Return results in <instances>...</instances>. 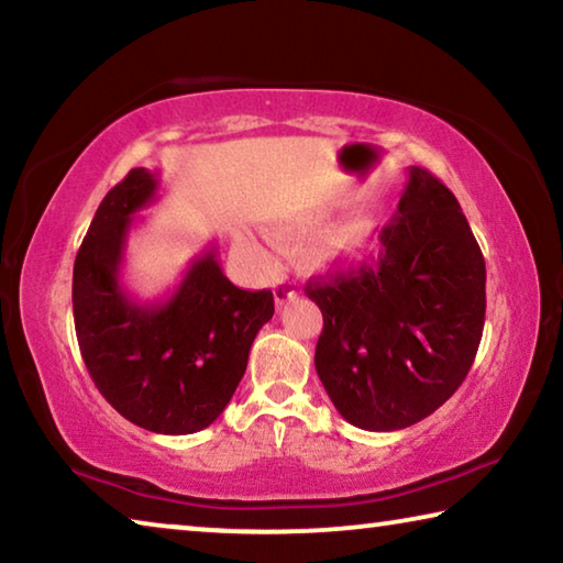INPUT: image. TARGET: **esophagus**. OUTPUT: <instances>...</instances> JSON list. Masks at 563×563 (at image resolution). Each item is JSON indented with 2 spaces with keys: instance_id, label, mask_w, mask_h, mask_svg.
Listing matches in <instances>:
<instances>
[{
  "instance_id": "obj_1",
  "label": "esophagus",
  "mask_w": 563,
  "mask_h": 563,
  "mask_svg": "<svg viewBox=\"0 0 563 563\" xmlns=\"http://www.w3.org/2000/svg\"><path fill=\"white\" fill-rule=\"evenodd\" d=\"M273 295H275V302H278V308H283L285 302H290L295 295H298V288H295L292 280L280 278V280H275V285H273Z\"/></svg>"
}]
</instances>
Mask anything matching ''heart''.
Returning <instances> with one entry per match:
<instances>
[{"mask_svg": "<svg viewBox=\"0 0 563 563\" xmlns=\"http://www.w3.org/2000/svg\"><path fill=\"white\" fill-rule=\"evenodd\" d=\"M310 221H300L290 225L288 231L290 233H298L305 231V228H310ZM367 233H369V225L367 223H350V225H342L338 231H330L325 235H320L316 243L308 247V261L310 263H335V261H350V258H357L360 247L365 245L367 241Z\"/></svg>", "mask_w": 563, "mask_h": 563, "instance_id": "b5f03b06", "label": "heart"}]
</instances>
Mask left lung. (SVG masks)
Segmentation results:
<instances>
[{"label":"left lung","mask_w":563,"mask_h":563,"mask_svg":"<svg viewBox=\"0 0 563 563\" xmlns=\"http://www.w3.org/2000/svg\"><path fill=\"white\" fill-rule=\"evenodd\" d=\"M407 170L377 258L305 285L322 312L320 383L369 432L417 424L456 393L487 310L484 255L460 201L427 168Z\"/></svg>","instance_id":"8db88e82"}]
</instances>
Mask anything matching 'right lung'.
Masks as SVG:
<instances>
[{
  "mask_svg": "<svg viewBox=\"0 0 563 563\" xmlns=\"http://www.w3.org/2000/svg\"><path fill=\"white\" fill-rule=\"evenodd\" d=\"M156 188V170L131 168L103 196L74 261V325L93 385L121 417L148 432L194 434L231 402L275 305L271 290L235 288L216 251L190 263L170 298H131L119 280L123 245Z\"/></svg>",
  "mask_w": 563,
  "mask_h": 563,
  "instance_id": "obj_1",
  "label": "right lung"
}]
</instances>
